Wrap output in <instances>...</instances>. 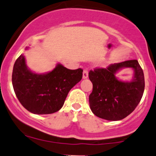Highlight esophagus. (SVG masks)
I'll list each match as a JSON object with an SVG mask.
<instances>
[{
    "label": "esophagus",
    "mask_w": 156,
    "mask_h": 156,
    "mask_svg": "<svg viewBox=\"0 0 156 156\" xmlns=\"http://www.w3.org/2000/svg\"><path fill=\"white\" fill-rule=\"evenodd\" d=\"M88 78V70L87 69H84L83 71V79H86Z\"/></svg>",
    "instance_id": "obj_1"
}]
</instances>
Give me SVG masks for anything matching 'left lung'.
<instances>
[{
	"mask_svg": "<svg viewBox=\"0 0 156 156\" xmlns=\"http://www.w3.org/2000/svg\"><path fill=\"white\" fill-rule=\"evenodd\" d=\"M123 68H132L131 82H122L115 73ZM93 91L89 96L90 107L96 117L110 121L124 119L135 109L143 96L145 82L143 69L137 60H126L98 68L89 73Z\"/></svg>",
	"mask_w": 156,
	"mask_h": 156,
	"instance_id": "1",
	"label": "left lung"
}]
</instances>
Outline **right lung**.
I'll list each match as a JSON object with an SVG mask.
<instances>
[{
    "mask_svg": "<svg viewBox=\"0 0 156 156\" xmlns=\"http://www.w3.org/2000/svg\"><path fill=\"white\" fill-rule=\"evenodd\" d=\"M82 73L81 69H69L58 63L52 71L35 73L27 68L24 55H21L13 66V89L28 111L35 114H53L63 107L69 92L82 78Z\"/></svg>",
    "mask_w": 156,
    "mask_h": 156,
    "instance_id": "add662e5",
    "label": "right lung"
}]
</instances>
